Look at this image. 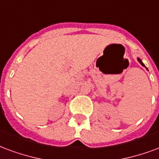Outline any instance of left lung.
<instances>
[{
  "instance_id": "1",
  "label": "left lung",
  "mask_w": 159,
  "mask_h": 159,
  "mask_svg": "<svg viewBox=\"0 0 159 159\" xmlns=\"http://www.w3.org/2000/svg\"><path fill=\"white\" fill-rule=\"evenodd\" d=\"M137 61H139V63H140V64H141V65H142V66H144V67H146V66H145V65H144V64H143V62L142 61V60H141V59H140L139 57H137ZM146 69L148 70V68H147V67H146Z\"/></svg>"
}]
</instances>
